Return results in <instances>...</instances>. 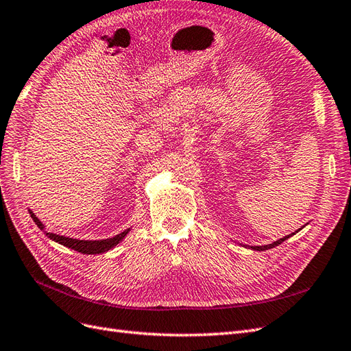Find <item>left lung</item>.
I'll return each mask as SVG.
<instances>
[{
	"mask_svg": "<svg viewBox=\"0 0 351 351\" xmlns=\"http://www.w3.org/2000/svg\"><path fill=\"white\" fill-rule=\"evenodd\" d=\"M293 234H294V232H293ZM293 234H290V236H285V237H282V239L277 240V241L272 243V244H268V246H252L250 249H253V250H259V252H262V250H268V249H272V247H275V246H278V244H281L282 241H285V240L289 239V237H291Z\"/></svg>",
	"mask_w": 351,
	"mask_h": 351,
	"instance_id": "left-lung-1",
	"label": "left lung"
}]
</instances>
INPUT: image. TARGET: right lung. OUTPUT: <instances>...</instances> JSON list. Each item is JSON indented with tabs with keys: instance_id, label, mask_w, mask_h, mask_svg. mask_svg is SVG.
<instances>
[{
	"instance_id": "obj_1",
	"label": "right lung",
	"mask_w": 351,
	"mask_h": 351,
	"mask_svg": "<svg viewBox=\"0 0 351 351\" xmlns=\"http://www.w3.org/2000/svg\"><path fill=\"white\" fill-rule=\"evenodd\" d=\"M30 217L32 219L35 221V224L40 228L44 230V226H42V222L34 215V212L30 210ZM45 234L51 239L54 240L60 244H62V246H66L69 249H73V250H77L80 253H84V254H97V253H104L107 252L110 249H112L114 246H117L119 244L124 236L129 232V230L123 231L121 234H117L115 237H111V239H107V240H95V241H88V240H77V239H70V237H64V236H58V234H54V232H48V231H44Z\"/></svg>"
}]
</instances>
